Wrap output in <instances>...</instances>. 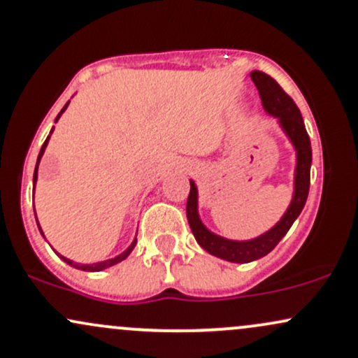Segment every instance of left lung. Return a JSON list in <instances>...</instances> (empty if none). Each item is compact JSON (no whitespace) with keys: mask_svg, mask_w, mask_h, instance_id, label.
<instances>
[{"mask_svg":"<svg viewBox=\"0 0 358 358\" xmlns=\"http://www.w3.org/2000/svg\"><path fill=\"white\" fill-rule=\"evenodd\" d=\"M250 79H252L259 90L266 114L278 119L279 127L286 134V138L289 139V143L294 148V153H296L293 195H291V202L287 205L286 212L282 213L281 219L269 231L261 234V236L248 241H236L212 232L200 219L199 188H196V183L193 180H190V195H188L187 200V219L200 248L207 250L212 256L229 262H237V264L257 261V259L264 257L266 254H269L271 250L276 248L278 242L286 236L293 222L299 217L306 203L308 192H310L311 143L298 106L268 73L252 71L250 72Z\"/></svg>","mask_w":358,"mask_h":358,"instance_id":"8db88e82","label":"left lung"}]
</instances>
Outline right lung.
Listing matches in <instances>:
<instances>
[{"mask_svg":"<svg viewBox=\"0 0 358 358\" xmlns=\"http://www.w3.org/2000/svg\"><path fill=\"white\" fill-rule=\"evenodd\" d=\"M69 104H71V101L67 102V104L64 106V109L60 110L59 113V116L55 117V122L59 121L60 119V116L62 114L65 113V109L69 108ZM53 129H55V127H52L50 129V134H48L47 136V139H45V143H43V146H42V150H40V153H38V158H36V166H35V173H34V193H35V185H36V180H38V165H40V159H42V156H43V153H45V150H47V145H48V141H50V136H52V133H53ZM34 210H35V203H34ZM35 219H36V213H35ZM36 225H38V231H40V234H42L43 236V239H45V234H43V231H42V227H40V224H38V219H36ZM136 237H134L133 239V242H131L129 245H127V248L122 250L121 254H117V256H114V257H110V259H106V261H99V262H90V264H82V262H76V261H72V259H69V257H65V256H62V254H59L57 252L55 249V254L57 256H59L62 261L64 262H67L69 266H72V268H76V269H80V271H89V273H97V271H104V269H108V268H110V266H114V264H117V262H121V261H124V259L129 256L131 254V250L134 249V245H136Z\"/></svg>","mask_w":358,"mask_h":358,"instance_id":"1","label":"right lung"}]
</instances>
